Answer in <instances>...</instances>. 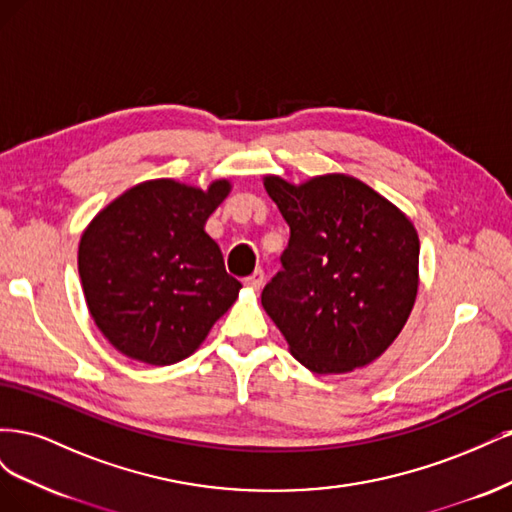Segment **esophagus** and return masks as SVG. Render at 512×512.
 <instances>
[{"instance_id":"1","label":"esophagus","mask_w":512,"mask_h":512,"mask_svg":"<svg viewBox=\"0 0 512 512\" xmlns=\"http://www.w3.org/2000/svg\"><path fill=\"white\" fill-rule=\"evenodd\" d=\"M243 284H245L247 288H252V290H260V288H262V284H265V271H262V269H256L250 277H245Z\"/></svg>"}]
</instances>
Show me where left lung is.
<instances>
[{
	"label": "left lung",
	"instance_id": "obj_1",
	"mask_svg": "<svg viewBox=\"0 0 512 512\" xmlns=\"http://www.w3.org/2000/svg\"><path fill=\"white\" fill-rule=\"evenodd\" d=\"M290 226L282 271L262 307L294 359L314 374L365 367L404 329L418 288L412 222L363 181L346 175L292 185L265 177Z\"/></svg>",
	"mask_w": 512,
	"mask_h": 512
}]
</instances>
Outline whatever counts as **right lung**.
<instances>
[{
    "instance_id": "right-lung-1",
    "label": "right lung",
    "mask_w": 512,
    "mask_h": 512,
    "mask_svg": "<svg viewBox=\"0 0 512 512\" xmlns=\"http://www.w3.org/2000/svg\"><path fill=\"white\" fill-rule=\"evenodd\" d=\"M226 179L203 192L173 179L134 185L87 226L79 273L89 314L121 354L147 365L190 356L239 297L209 215L228 196Z\"/></svg>"
}]
</instances>
